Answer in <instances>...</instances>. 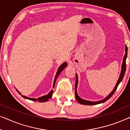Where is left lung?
<instances>
[{"instance_id":"left-lung-1","label":"left lung","mask_w":130,"mask_h":130,"mask_svg":"<svg viewBox=\"0 0 130 130\" xmlns=\"http://www.w3.org/2000/svg\"><path fill=\"white\" fill-rule=\"evenodd\" d=\"M127 51H128V48L127 45H125V56H124V58H123V61H122V66H121V74L120 76V77L117 81V83H116V85H115L114 89L111 92V93H110L109 95H108V96H106L105 98L104 99H103L102 101H97V102H92V101H86L85 100V99H83L80 98L79 96L77 95V83H78V78H77V74H76V85H75V97L76 100L79 104H82V105H96V104H101V103H103L104 102H105L107 100H108L110 98H111L112 96L113 95V93H115V92L116 91L117 88H118V86L120 84L121 82L122 81V80L123 79L124 74H125V70H126V59H127Z\"/></svg>"}]
</instances>
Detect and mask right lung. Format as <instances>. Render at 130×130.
<instances>
[{
    "label": "right lung",
    "mask_w": 130,
    "mask_h": 130,
    "mask_svg": "<svg viewBox=\"0 0 130 130\" xmlns=\"http://www.w3.org/2000/svg\"><path fill=\"white\" fill-rule=\"evenodd\" d=\"M67 66V63L66 62H64V63L62 64L59 67V68H58V71L56 73V76H55V78H54V83H53V88H54V85H55V83H56V79L57 78V77L58 76V75H59L60 73H61L62 71L63 70V69L65 68ZM17 91L18 92V93L20 94V95H21L20 92H19L18 90L17 89ZM53 90H51L50 92H49L47 94V95H45V96H41V97H40V98H38L36 99V98H28V97H26L25 96H23L22 95V96L23 98H24L25 99H29V100H31V101H38L39 102H46V101H48L49 99H50L51 96H52L53 95Z\"/></svg>",
    "instance_id": "add662e5"
}]
</instances>
